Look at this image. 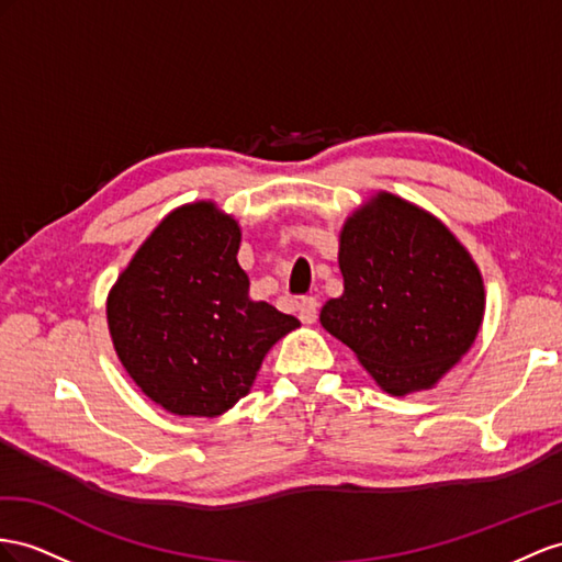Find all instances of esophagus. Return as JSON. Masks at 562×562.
<instances>
[{
  "label": "esophagus",
  "instance_id": "34e87169",
  "mask_svg": "<svg viewBox=\"0 0 562 562\" xmlns=\"http://www.w3.org/2000/svg\"><path fill=\"white\" fill-rule=\"evenodd\" d=\"M318 299L315 296H306L304 301H301L299 304V318H301V323H306V325H311V323H315L318 321Z\"/></svg>",
  "mask_w": 562,
  "mask_h": 562
}]
</instances>
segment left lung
<instances>
[{"label":"left lung","instance_id":"1","mask_svg":"<svg viewBox=\"0 0 562 562\" xmlns=\"http://www.w3.org/2000/svg\"><path fill=\"white\" fill-rule=\"evenodd\" d=\"M344 294L321 323L384 392L429 390L480 333L484 284L449 227L394 194L356 211L339 237Z\"/></svg>","mask_w":562,"mask_h":562}]
</instances>
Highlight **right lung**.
<instances>
[{"label": "right lung", "instance_id": "obj_1", "mask_svg": "<svg viewBox=\"0 0 562 562\" xmlns=\"http://www.w3.org/2000/svg\"><path fill=\"white\" fill-rule=\"evenodd\" d=\"M239 239L237 221L211 201L182 206L158 223L109 294L123 368L176 415L233 408L272 344L299 327L294 315L249 299Z\"/></svg>", "mask_w": 562, "mask_h": 562}]
</instances>
